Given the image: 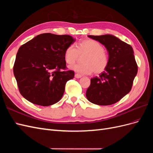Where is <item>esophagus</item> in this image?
Instances as JSON below:
<instances>
[{
  "label": "esophagus",
  "instance_id": "1",
  "mask_svg": "<svg viewBox=\"0 0 153 153\" xmlns=\"http://www.w3.org/2000/svg\"><path fill=\"white\" fill-rule=\"evenodd\" d=\"M82 76V75H79V74H78V73H76V74H75V77L76 78H81Z\"/></svg>",
  "mask_w": 153,
  "mask_h": 153
}]
</instances>
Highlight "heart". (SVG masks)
I'll list each match as a JSON object with an SVG mask.
<instances>
[{"label": "heart", "mask_w": 153, "mask_h": 153, "mask_svg": "<svg viewBox=\"0 0 153 153\" xmlns=\"http://www.w3.org/2000/svg\"><path fill=\"white\" fill-rule=\"evenodd\" d=\"M84 54L82 63L74 64L69 66V69L80 74H91L93 71L99 74L107 68L108 57L103 46L94 39H83L77 44L76 48L74 45H69L64 52V57L67 64H73L77 61L79 55Z\"/></svg>", "instance_id": "obj_1"}]
</instances>
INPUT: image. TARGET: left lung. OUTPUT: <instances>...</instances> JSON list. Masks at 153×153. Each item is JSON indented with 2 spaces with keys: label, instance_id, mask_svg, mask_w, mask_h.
I'll return each mask as SVG.
<instances>
[{
  "label": "left lung",
  "instance_id": "8db88e82",
  "mask_svg": "<svg viewBox=\"0 0 153 153\" xmlns=\"http://www.w3.org/2000/svg\"><path fill=\"white\" fill-rule=\"evenodd\" d=\"M103 45L108 52V64L100 76L91 79L86 91L90 102L98 105L117 103L131 91L138 66L131 45L113 35L88 36Z\"/></svg>",
  "mask_w": 153,
  "mask_h": 153
}]
</instances>
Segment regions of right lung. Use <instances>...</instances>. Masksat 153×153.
Returning a JSON list of instances; mask_svg holds the SVG:
<instances>
[{"instance_id": "obj_1", "label": "right lung", "mask_w": 153, "mask_h": 153, "mask_svg": "<svg viewBox=\"0 0 153 153\" xmlns=\"http://www.w3.org/2000/svg\"><path fill=\"white\" fill-rule=\"evenodd\" d=\"M75 41L69 35L45 33L21 46L13 73L24 98L44 106L56 103L62 98L66 82L75 76L73 71H64V52Z\"/></svg>"}]
</instances>
